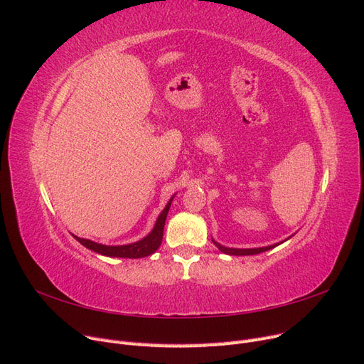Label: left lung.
<instances>
[{"instance_id":"left-lung-1","label":"left lung","mask_w":364,"mask_h":364,"mask_svg":"<svg viewBox=\"0 0 364 364\" xmlns=\"http://www.w3.org/2000/svg\"><path fill=\"white\" fill-rule=\"evenodd\" d=\"M214 245L222 250L223 253H228V255H257V253H261V252H266L269 249H273L274 246L278 245H273V246H267V247H258V249H232V247H225L222 245H218L214 241Z\"/></svg>"}]
</instances>
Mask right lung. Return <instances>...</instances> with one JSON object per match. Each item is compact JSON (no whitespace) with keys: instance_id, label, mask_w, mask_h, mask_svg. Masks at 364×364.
<instances>
[{"instance_id":"add662e5","label":"right lung","mask_w":364,"mask_h":364,"mask_svg":"<svg viewBox=\"0 0 364 364\" xmlns=\"http://www.w3.org/2000/svg\"><path fill=\"white\" fill-rule=\"evenodd\" d=\"M171 200L168 202L167 206L164 208V211L159 214V217L156 220V225H155V228H153L151 232L146 238L136 241V243L126 245V246H105V245L94 243V241H91V240L79 238L75 235L74 237L85 247L91 249L97 253H100V255H105V257H117V258H144V257H149V255H151L153 252H156L158 247L162 243L165 218H167Z\"/></svg>"}]
</instances>
